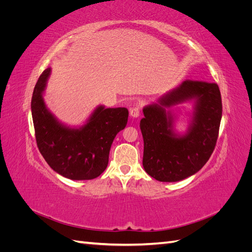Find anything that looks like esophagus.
Returning <instances> with one entry per match:
<instances>
[{"label": "esophagus", "mask_w": 252, "mask_h": 252, "mask_svg": "<svg viewBox=\"0 0 252 252\" xmlns=\"http://www.w3.org/2000/svg\"><path fill=\"white\" fill-rule=\"evenodd\" d=\"M140 113H141V108L139 106H134L130 109V116L132 118H139L140 117Z\"/></svg>", "instance_id": "esophagus-1"}]
</instances>
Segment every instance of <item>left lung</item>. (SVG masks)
I'll list each match as a JSON object with an SVG mask.
<instances>
[{"instance_id":"1","label":"left lung","mask_w":252,"mask_h":252,"mask_svg":"<svg viewBox=\"0 0 252 252\" xmlns=\"http://www.w3.org/2000/svg\"><path fill=\"white\" fill-rule=\"evenodd\" d=\"M193 98L194 119L185 136L172 130L173 117L165 107ZM222 97L216 83L186 80L143 109V166L159 182H178L199 171L215 150L222 119Z\"/></svg>"}]
</instances>
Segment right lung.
<instances>
[{"mask_svg": "<svg viewBox=\"0 0 252 252\" xmlns=\"http://www.w3.org/2000/svg\"><path fill=\"white\" fill-rule=\"evenodd\" d=\"M50 74L45 69L37 80L32 98V113L37 148L51 168L70 180H93L108 165L111 144L126 127L127 108L97 107L87 124L71 129L61 124L43 101Z\"/></svg>", "mask_w": 252, "mask_h": 252, "instance_id": "right-lung-1", "label": "right lung"}]
</instances>
